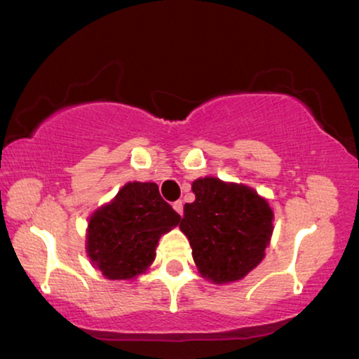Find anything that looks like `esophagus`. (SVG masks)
<instances>
[{"label": "esophagus", "mask_w": 359, "mask_h": 359, "mask_svg": "<svg viewBox=\"0 0 359 359\" xmlns=\"http://www.w3.org/2000/svg\"><path fill=\"white\" fill-rule=\"evenodd\" d=\"M173 209L181 216V214H183V203H181V201H175V203H173Z\"/></svg>", "instance_id": "1"}]
</instances>
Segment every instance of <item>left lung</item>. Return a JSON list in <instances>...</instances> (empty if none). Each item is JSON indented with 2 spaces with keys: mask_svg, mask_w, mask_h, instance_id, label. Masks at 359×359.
<instances>
[{
  "mask_svg": "<svg viewBox=\"0 0 359 359\" xmlns=\"http://www.w3.org/2000/svg\"><path fill=\"white\" fill-rule=\"evenodd\" d=\"M191 189L196 199L184 204L180 229L199 273L212 283L241 280L265 257L273 231L272 208L250 186L214 176L194 180Z\"/></svg>",
  "mask_w": 359,
  "mask_h": 359,
  "instance_id": "obj_1",
  "label": "left lung"
}]
</instances>
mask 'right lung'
<instances>
[{"label": "right lung", "instance_id": "add662e5", "mask_svg": "<svg viewBox=\"0 0 359 359\" xmlns=\"http://www.w3.org/2000/svg\"><path fill=\"white\" fill-rule=\"evenodd\" d=\"M180 219L156 183H127L88 219L86 252L105 278L133 280L150 269L158 241Z\"/></svg>", "mask_w": 359, "mask_h": 359}]
</instances>
